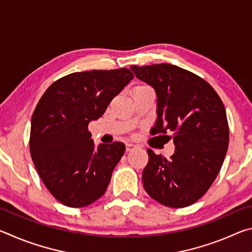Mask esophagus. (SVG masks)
I'll return each mask as SVG.
<instances>
[{
  "label": "esophagus",
  "instance_id": "obj_1",
  "mask_svg": "<svg viewBox=\"0 0 252 252\" xmlns=\"http://www.w3.org/2000/svg\"><path fill=\"white\" fill-rule=\"evenodd\" d=\"M138 147L135 146V144L133 143H126V152H130L132 150H134V149H136Z\"/></svg>",
  "mask_w": 252,
  "mask_h": 252
}]
</instances>
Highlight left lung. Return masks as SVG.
Here are the masks:
<instances>
[{
  "label": "left lung",
  "instance_id": "8db88e82",
  "mask_svg": "<svg viewBox=\"0 0 252 252\" xmlns=\"http://www.w3.org/2000/svg\"><path fill=\"white\" fill-rule=\"evenodd\" d=\"M131 70L157 93L158 119L151 134L171 132L167 136L176 146L169 160L148 149L144 189L163 206H190L207 192L222 167L229 146L224 105L206 80L182 67L161 63Z\"/></svg>",
  "mask_w": 252,
  "mask_h": 252
}]
</instances>
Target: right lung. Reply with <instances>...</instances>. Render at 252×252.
<instances>
[{
  "mask_svg": "<svg viewBox=\"0 0 252 252\" xmlns=\"http://www.w3.org/2000/svg\"><path fill=\"white\" fill-rule=\"evenodd\" d=\"M133 78L129 69L74 72L51 84L36 104L30 152L46 189L64 206L87 207L105 193L126 146L95 149L88 126Z\"/></svg>",
  "mask_w": 252,
  "mask_h": 252,
  "instance_id": "right-lung-1",
  "label": "right lung"
}]
</instances>
